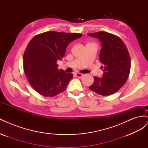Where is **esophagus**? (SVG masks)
Returning a JSON list of instances; mask_svg holds the SVG:
<instances>
[{
  "label": "esophagus",
  "mask_w": 148,
  "mask_h": 148,
  "mask_svg": "<svg viewBox=\"0 0 148 148\" xmlns=\"http://www.w3.org/2000/svg\"><path fill=\"white\" fill-rule=\"evenodd\" d=\"M75 75L77 76V77H78V78H82V77H83V74H82V73H75Z\"/></svg>",
  "instance_id": "1"
}]
</instances>
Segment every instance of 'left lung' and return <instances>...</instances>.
<instances>
[{"instance_id": "1", "label": "left lung", "mask_w": 148, "mask_h": 148, "mask_svg": "<svg viewBox=\"0 0 148 148\" xmlns=\"http://www.w3.org/2000/svg\"><path fill=\"white\" fill-rule=\"evenodd\" d=\"M88 35L101 42L99 60L104 71L102 77H94L95 81L89 89L102 96L111 95L119 91L128 78L131 60L127 47L120 38L105 31Z\"/></svg>"}]
</instances>
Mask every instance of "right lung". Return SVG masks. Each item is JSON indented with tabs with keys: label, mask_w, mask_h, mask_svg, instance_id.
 <instances>
[{
	"label": "right lung",
	"mask_w": 148,
	"mask_h": 148,
	"mask_svg": "<svg viewBox=\"0 0 148 148\" xmlns=\"http://www.w3.org/2000/svg\"><path fill=\"white\" fill-rule=\"evenodd\" d=\"M79 33L47 31L35 36L23 55V69L28 81L34 90L44 97H53L64 92L72 73L57 69V61L64 57L66 48Z\"/></svg>",
	"instance_id": "1"
}]
</instances>
